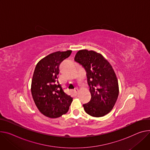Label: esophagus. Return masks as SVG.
<instances>
[{
    "instance_id": "1",
    "label": "esophagus",
    "mask_w": 150,
    "mask_h": 150,
    "mask_svg": "<svg viewBox=\"0 0 150 150\" xmlns=\"http://www.w3.org/2000/svg\"><path fill=\"white\" fill-rule=\"evenodd\" d=\"M78 87H76V88H75L74 89V92L76 94V93H78Z\"/></svg>"
}]
</instances>
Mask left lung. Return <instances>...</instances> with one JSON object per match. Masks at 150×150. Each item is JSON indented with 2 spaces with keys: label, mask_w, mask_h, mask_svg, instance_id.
I'll use <instances>...</instances> for the list:
<instances>
[{
  "label": "left lung",
  "mask_w": 150,
  "mask_h": 150,
  "mask_svg": "<svg viewBox=\"0 0 150 150\" xmlns=\"http://www.w3.org/2000/svg\"><path fill=\"white\" fill-rule=\"evenodd\" d=\"M75 61L86 72L91 98L83 105L91 116L100 117L108 114L114 106L119 93L118 80L110 63L100 54L87 50H79Z\"/></svg>",
  "instance_id": "left-lung-1"
}]
</instances>
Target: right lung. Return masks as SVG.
Instances as JSON below:
<instances>
[{
  "instance_id": "1",
  "label": "right lung",
  "mask_w": 150,
  "mask_h": 150,
  "mask_svg": "<svg viewBox=\"0 0 150 150\" xmlns=\"http://www.w3.org/2000/svg\"><path fill=\"white\" fill-rule=\"evenodd\" d=\"M72 53L71 50L51 53L36 66L32 81L31 91L39 111L55 118L65 114L73 98L67 94L58 80L61 63Z\"/></svg>"
}]
</instances>
